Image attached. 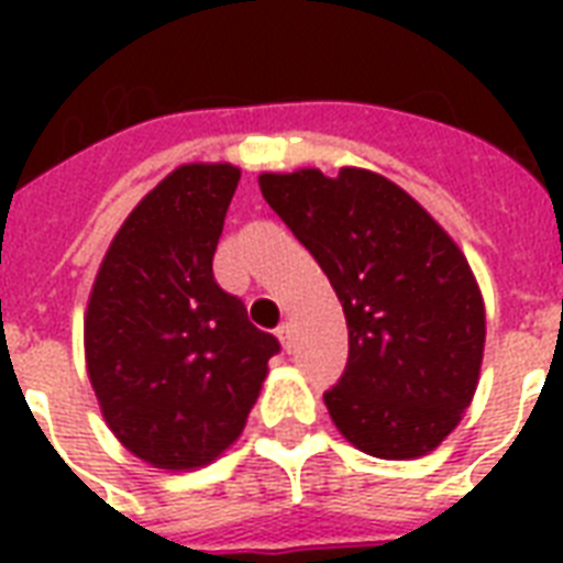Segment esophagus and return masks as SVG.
<instances>
[{"label":"esophagus","mask_w":563,"mask_h":563,"mask_svg":"<svg viewBox=\"0 0 563 563\" xmlns=\"http://www.w3.org/2000/svg\"><path fill=\"white\" fill-rule=\"evenodd\" d=\"M277 339H280L283 351H291V344H295V330H291L289 321H283V324L277 327Z\"/></svg>","instance_id":"34e87169"}]
</instances>
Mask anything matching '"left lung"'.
I'll use <instances>...</instances> for the list:
<instances>
[{
	"instance_id": "8db88e82",
	"label": "left lung",
	"mask_w": 563,
	"mask_h": 563,
	"mask_svg": "<svg viewBox=\"0 0 563 563\" xmlns=\"http://www.w3.org/2000/svg\"><path fill=\"white\" fill-rule=\"evenodd\" d=\"M260 189L342 300L347 368L324 394L335 429L376 459L432 453L471 406L485 351L462 247L376 172H265Z\"/></svg>"
}]
</instances>
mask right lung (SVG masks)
<instances>
[{
	"label": "right lung",
	"instance_id": "right-lung-1",
	"mask_svg": "<svg viewBox=\"0 0 563 563\" xmlns=\"http://www.w3.org/2000/svg\"><path fill=\"white\" fill-rule=\"evenodd\" d=\"M239 175L230 163L166 175L122 221L87 300L84 356L101 415L161 471L216 462L280 351L212 277Z\"/></svg>",
	"mask_w": 563,
	"mask_h": 563
}]
</instances>
